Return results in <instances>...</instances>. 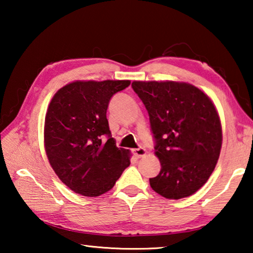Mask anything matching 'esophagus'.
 <instances>
[{"instance_id":"1","label":"esophagus","mask_w":253,"mask_h":253,"mask_svg":"<svg viewBox=\"0 0 253 253\" xmlns=\"http://www.w3.org/2000/svg\"><path fill=\"white\" fill-rule=\"evenodd\" d=\"M132 153H134V155L136 157L140 158V157H143V156L146 155V149L143 148V147H138V148L134 149V151H132Z\"/></svg>"}]
</instances>
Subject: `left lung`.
I'll return each mask as SVG.
<instances>
[{"label":"left lung","mask_w":253,"mask_h":253,"mask_svg":"<svg viewBox=\"0 0 253 253\" xmlns=\"http://www.w3.org/2000/svg\"><path fill=\"white\" fill-rule=\"evenodd\" d=\"M131 87L147 109L161 162L154 191L166 199L194 194L215 169L222 145V128L212 100L190 84L134 81Z\"/></svg>","instance_id":"left-lung-1"}]
</instances>
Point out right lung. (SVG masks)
Wrapping results in <instances>:
<instances>
[{
  "label": "right lung",
  "instance_id": "right-lung-1",
  "mask_svg": "<svg viewBox=\"0 0 253 253\" xmlns=\"http://www.w3.org/2000/svg\"><path fill=\"white\" fill-rule=\"evenodd\" d=\"M129 80L75 81L59 89L44 122V146L51 168L76 193L99 196L128 168L129 151L111 137L107 108Z\"/></svg>",
  "mask_w": 253,
  "mask_h": 253
}]
</instances>
